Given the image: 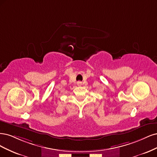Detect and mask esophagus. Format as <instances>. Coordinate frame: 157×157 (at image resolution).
Instances as JSON below:
<instances>
[{"label":"esophagus","mask_w":157,"mask_h":157,"mask_svg":"<svg viewBox=\"0 0 157 157\" xmlns=\"http://www.w3.org/2000/svg\"><path fill=\"white\" fill-rule=\"evenodd\" d=\"M77 85H79V86H81L82 85V82H77Z\"/></svg>","instance_id":"34e87169"}]
</instances>
